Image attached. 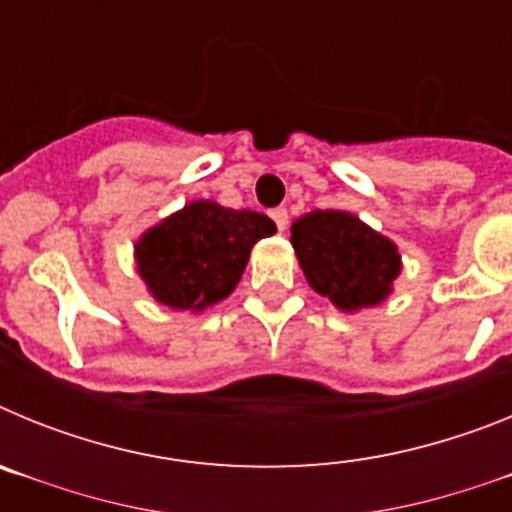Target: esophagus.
Instances as JSON below:
<instances>
[{
	"mask_svg": "<svg viewBox=\"0 0 512 512\" xmlns=\"http://www.w3.org/2000/svg\"><path fill=\"white\" fill-rule=\"evenodd\" d=\"M271 220L277 223L279 230H287V223H289V215L284 207H277V210H271Z\"/></svg>",
	"mask_w": 512,
	"mask_h": 512,
	"instance_id": "1",
	"label": "esophagus"
}]
</instances>
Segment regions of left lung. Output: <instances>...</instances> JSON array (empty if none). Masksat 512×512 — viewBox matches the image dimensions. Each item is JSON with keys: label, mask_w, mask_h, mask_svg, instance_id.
Here are the masks:
<instances>
[{"label": "left lung", "mask_w": 512, "mask_h": 512, "mask_svg": "<svg viewBox=\"0 0 512 512\" xmlns=\"http://www.w3.org/2000/svg\"><path fill=\"white\" fill-rule=\"evenodd\" d=\"M289 241L307 284L343 312L387 300L402 269L395 243L343 210L297 217Z\"/></svg>", "instance_id": "obj_1"}]
</instances>
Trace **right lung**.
Instances as JSON below:
<instances>
[{"label": "right lung", "mask_w": 512, "mask_h": 512, "mask_svg": "<svg viewBox=\"0 0 512 512\" xmlns=\"http://www.w3.org/2000/svg\"><path fill=\"white\" fill-rule=\"evenodd\" d=\"M271 233L277 225L266 215L197 200L140 235L135 264L153 300L202 312L233 292L251 248Z\"/></svg>", "instance_id": "obj_1"}]
</instances>
